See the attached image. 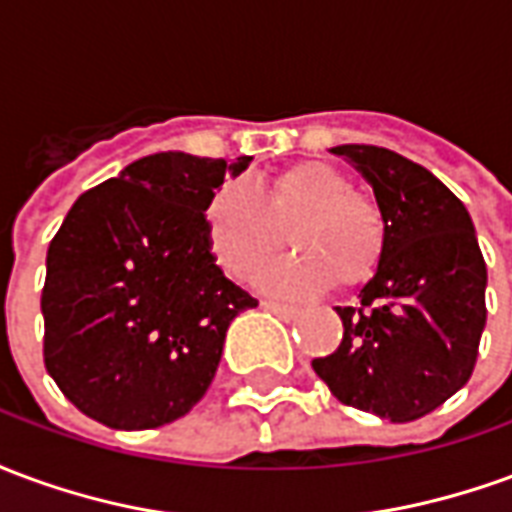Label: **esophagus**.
Here are the masks:
<instances>
[{"label": "esophagus", "mask_w": 512, "mask_h": 512, "mask_svg": "<svg viewBox=\"0 0 512 512\" xmlns=\"http://www.w3.org/2000/svg\"><path fill=\"white\" fill-rule=\"evenodd\" d=\"M266 312H274L277 318H282V321H290V318H296V312H299V307H293V304H279V301H263L260 304Z\"/></svg>", "instance_id": "obj_1"}]
</instances>
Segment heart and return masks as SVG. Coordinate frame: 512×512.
Here are the masks:
<instances>
[{
	"label": "heart",
	"instance_id": "1",
	"mask_svg": "<svg viewBox=\"0 0 512 512\" xmlns=\"http://www.w3.org/2000/svg\"><path fill=\"white\" fill-rule=\"evenodd\" d=\"M213 260L235 279H255L285 235L296 249L263 274L279 296L356 288L376 274L386 249L384 213L326 161H299L257 180L252 194L224 186L205 205Z\"/></svg>",
	"mask_w": 512,
	"mask_h": 512
}]
</instances>
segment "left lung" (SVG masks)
Returning a JSON list of instances; mask_svg holds the SVG:
<instances>
[{
	"label": "left lung",
	"mask_w": 512,
	"mask_h": 512,
	"mask_svg": "<svg viewBox=\"0 0 512 512\" xmlns=\"http://www.w3.org/2000/svg\"><path fill=\"white\" fill-rule=\"evenodd\" d=\"M332 153L373 186L386 249L359 304L337 307L343 343L312 370L345 406L411 422L472 378L485 329L483 252L466 205L433 172L376 145Z\"/></svg>",
	"instance_id": "obj_1"
}]
</instances>
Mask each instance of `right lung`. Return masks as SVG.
Masks as SVG:
<instances>
[{
  "label": "right lung",
  "instance_id": "right-lung-1",
  "mask_svg": "<svg viewBox=\"0 0 512 512\" xmlns=\"http://www.w3.org/2000/svg\"><path fill=\"white\" fill-rule=\"evenodd\" d=\"M167 150L84 191L46 255L43 362L82 414L161 428L208 392L238 312L257 307L216 266L205 205L249 167Z\"/></svg>",
  "mask_w": 512,
  "mask_h": 512
}]
</instances>
